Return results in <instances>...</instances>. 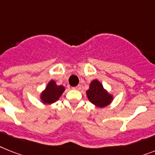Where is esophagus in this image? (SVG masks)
I'll use <instances>...</instances> for the list:
<instances>
[{
    "instance_id": "obj_1",
    "label": "esophagus",
    "mask_w": 155,
    "mask_h": 155,
    "mask_svg": "<svg viewBox=\"0 0 155 155\" xmlns=\"http://www.w3.org/2000/svg\"><path fill=\"white\" fill-rule=\"evenodd\" d=\"M81 85H77V86H75V87H73V89H77V90H79V89H81Z\"/></svg>"
}]
</instances>
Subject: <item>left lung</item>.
Wrapping results in <instances>:
<instances>
[{"instance_id":"1","label":"left lung","mask_w":155,"mask_h":155,"mask_svg":"<svg viewBox=\"0 0 155 155\" xmlns=\"http://www.w3.org/2000/svg\"><path fill=\"white\" fill-rule=\"evenodd\" d=\"M86 94L88 99L92 103L101 108L109 104L112 100V96L104 89L101 83L97 80H93L90 83L89 89L87 90Z\"/></svg>"}]
</instances>
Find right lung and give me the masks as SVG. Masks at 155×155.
Instances as JSON below:
<instances>
[{
    "mask_svg": "<svg viewBox=\"0 0 155 155\" xmlns=\"http://www.w3.org/2000/svg\"><path fill=\"white\" fill-rule=\"evenodd\" d=\"M64 90L65 88L62 85H57L54 81H51L45 90L42 93L41 100L45 104L54 103L58 100Z\"/></svg>",
    "mask_w": 155,
    "mask_h": 155,
    "instance_id": "1",
    "label": "right lung"
}]
</instances>
